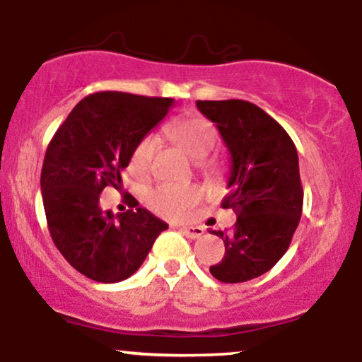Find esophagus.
<instances>
[{
	"label": "esophagus",
	"instance_id": "34e87169",
	"mask_svg": "<svg viewBox=\"0 0 362 362\" xmlns=\"http://www.w3.org/2000/svg\"><path fill=\"white\" fill-rule=\"evenodd\" d=\"M178 230H180L182 233L187 236V238H192V240L201 238V236L204 235V228H201V226H182V228H178Z\"/></svg>",
	"mask_w": 362,
	"mask_h": 362
}]
</instances>
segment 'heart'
Instances as JSON below:
<instances>
[{"label": "heart", "mask_w": 362, "mask_h": 362, "mask_svg": "<svg viewBox=\"0 0 362 362\" xmlns=\"http://www.w3.org/2000/svg\"><path fill=\"white\" fill-rule=\"evenodd\" d=\"M167 134L194 160H204L218 143V131L214 124L204 117H184L173 120L167 127ZM156 149V138L153 134L143 136L131 153L129 168L134 175L144 177L151 168ZM201 199V190L192 185L165 184L146 194L148 206L156 214L168 219H180L190 207Z\"/></svg>", "instance_id": "b5f03b06"}]
</instances>
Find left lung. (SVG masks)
Listing matches in <instances>:
<instances>
[{
    "label": "left lung",
    "mask_w": 362,
    "mask_h": 362,
    "mask_svg": "<svg viewBox=\"0 0 362 362\" xmlns=\"http://www.w3.org/2000/svg\"><path fill=\"white\" fill-rule=\"evenodd\" d=\"M216 124L230 153V177L223 207L235 211L230 231H214L224 257L209 271L221 282L255 279L289 248L303 211V187L293 139L260 107L245 100H197Z\"/></svg>",
    "instance_id": "8db88e82"
}]
</instances>
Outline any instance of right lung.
<instances>
[{"instance_id":"add662e5","label":"right lung","mask_w":362,"mask_h":362,"mask_svg":"<svg viewBox=\"0 0 362 362\" xmlns=\"http://www.w3.org/2000/svg\"><path fill=\"white\" fill-rule=\"evenodd\" d=\"M173 98L98 91L78 103L45 151L40 190L49 233L66 260L97 282L127 279L168 224L126 194V213L100 207L107 185L122 189L120 172L136 143L172 109Z\"/></svg>"}]
</instances>
